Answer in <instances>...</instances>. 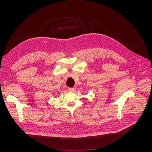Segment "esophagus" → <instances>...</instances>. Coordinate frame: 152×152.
Returning a JSON list of instances; mask_svg holds the SVG:
<instances>
[{"mask_svg":"<svg viewBox=\"0 0 152 152\" xmlns=\"http://www.w3.org/2000/svg\"><path fill=\"white\" fill-rule=\"evenodd\" d=\"M74 91H75L74 88H68V91L71 92V93H72V92H74Z\"/></svg>","mask_w":152,"mask_h":152,"instance_id":"34e87169","label":"esophagus"}]
</instances>
